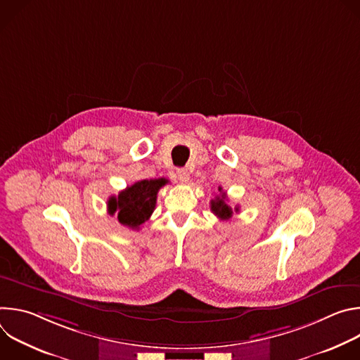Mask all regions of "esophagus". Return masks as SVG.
Wrapping results in <instances>:
<instances>
[{
    "label": "esophagus",
    "instance_id": "obj_1",
    "mask_svg": "<svg viewBox=\"0 0 360 360\" xmlns=\"http://www.w3.org/2000/svg\"><path fill=\"white\" fill-rule=\"evenodd\" d=\"M176 178H178V181H179L181 184H188V181H189V174H188L186 169L179 168V169H176Z\"/></svg>",
    "mask_w": 360,
    "mask_h": 360
}]
</instances>
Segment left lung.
Returning <instances> with one entry per match:
<instances>
[{
  "instance_id": "obj_1",
  "label": "left lung",
  "mask_w": 360,
  "mask_h": 360,
  "mask_svg": "<svg viewBox=\"0 0 360 360\" xmlns=\"http://www.w3.org/2000/svg\"><path fill=\"white\" fill-rule=\"evenodd\" d=\"M219 192H222V188H218ZM211 211L222 221H228L229 218H232V208L226 203V193L222 192V195H218L215 199L211 200ZM239 211V207L235 208V212Z\"/></svg>"
}]
</instances>
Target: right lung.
<instances>
[{"instance_id": "obj_1", "label": "right lung", "mask_w": 360, "mask_h": 360, "mask_svg": "<svg viewBox=\"0 0 360 360\" xmlns=\"http://www.w3.org/2000/svg\"><path fill=\"white\" fill-rule=\"evenodd\" d=\"M167 184V179H142L131 186H127L108 199L110 215L118 217L121 225L131 229H139V226L149 219L157 205L158 191Z\"/></svg>"}]
</instances>
